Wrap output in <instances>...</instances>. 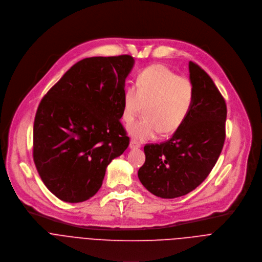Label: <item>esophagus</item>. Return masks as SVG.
I'll return each instance as SVG.
<instances>
[{"instance_id":"obj_1","label":"esophagus","mask_w":262,"mask_h":262,"mask_svg":"<svg viewBox=\"0 0 262 262\" xmlns=\"http://www.w3.org/2000/svg\"><path fill=\"white\" fill-rule=\"evenodd\" d=\"M140 146H141V144H140L139 141H137L135 139H131V141H130V147L131 148H138Z\"/></svg>"}]
</instances>
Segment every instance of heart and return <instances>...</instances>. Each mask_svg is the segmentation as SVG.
<instances>
[{
    "label": "heart",
    "mask_w": 262,
    "mask_h": 262,
    "mask_svg": "<svg viewBox=\"0 0 262 262\" xmlns=\"http://www.w3.org/2000/svg\"><path fill=\"white\" fill-rule=\"evenodd\" d=\"M194 97L191 79L179 76L163 65H151L139 72L136 88H126L122 117L129 125L145 106V116L129 127L131 136L138 140H148L159 133L169 135L178 131L187 120Z\"/></svg>",
    "instance_id": "b5f03b06"
}]
</instances>
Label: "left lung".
Here are the masks:
<instances>
[{
	"label": "left lung",
	"mask_w": 262,
	"mask_h": 262,
	"mask_svg": "<svg viewBox=\"0 0 262 262\" xmlns=\"http://www.w3.org/2000/svg\"><path fill=\"white\" fill-rule=\"evenodd\" d=\"M195 97L192 110L171 138L144 145L141 184L154 195L176 198L197 188L218 161L226 137V102L200 66L189 63Z\"/></svg>",
	"instance_id": "1"
}]
</instances>
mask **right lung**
<instances>
[{
	"label": "right lung",
	"instance_id": "obj_1",
	"mask_svg": "<svg viewBox=\"0 0 262 262\" xmlns=\"http://www.w3.org/2000/svg\"><path fill=\"white\" fill-rule=\"evenodd\" d=\"M129 55L74 64L41 99L34 121L33 158L47 189L76 203L93 197L130 138L120 119Z\"/></svg>",
	"mask_w": 262,
	"mask_h": 262
}]
</instances>
